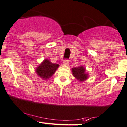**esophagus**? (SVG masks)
Returning <instances> with one entry per match:
<instances>
[{
	"instance_id": "esophagus-1",
	"label": "esophagus",
	"mask_w": 127,
	"mask_h": 127,
	"mask_svg": "<svg viewBox=\"0 0 127 127\" xmlns=\"http://www.w3.org/2000/svg\"><path fill=\"white\" fill-rule=\"evenodd\" d=\"M62 64H63V65H64V66L68 65V61L67 60H64V62H63V63H62Z\"/></svg>"
}]
</instances>
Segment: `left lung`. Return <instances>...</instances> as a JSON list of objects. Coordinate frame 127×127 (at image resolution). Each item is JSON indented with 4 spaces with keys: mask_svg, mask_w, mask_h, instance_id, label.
Here are the masks:
<instances>
[{
    "mask_svg": "<svg viewBox=\"0 0 127 127\" xmlns=\"http://www.w3.org/2000/svg\"><path fill=\"white\" fill-rule=\"evenodd\" d=\"M72 73L73 76L81 82L85 81L89 77V74L86 73V69L82 65L72 68Z\"/></svg>",
    "mask_w": 127,
    "mask_h": 127,
    "instance_id": "1",
    "label": "left lung"
}]
</instances>
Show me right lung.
<instances>
[{
  "instance_id": "1",
  "label": "right lung",
  "mask_w": 127,
  "mask_h": 127,
  "mask_svg": "<svg viewBox=\"0 0 127 127\" xmlns=\"http://www.w3.org/2000/svg\"><path fill=\"white\" fill-rule=\"evenodd\" d=\"M59 67L58 64H53L48 59H45L36 68L35 72L42 79L47 80L55 74Z\"/></svg>"
}]
</instances>
